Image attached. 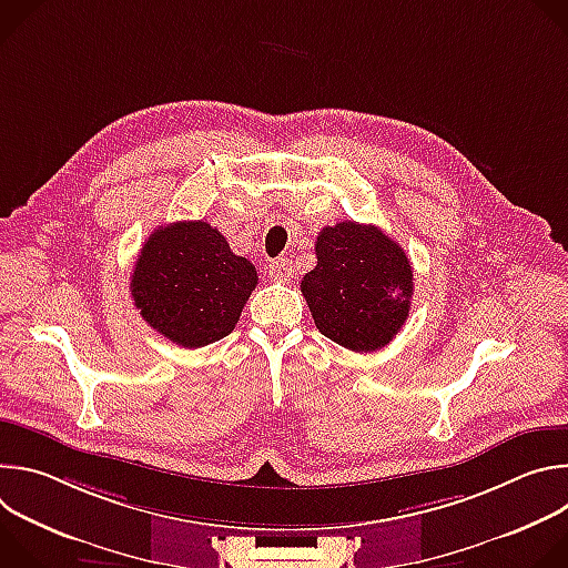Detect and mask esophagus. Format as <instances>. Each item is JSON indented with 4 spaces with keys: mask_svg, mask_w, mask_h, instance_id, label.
Listing matches in <instances>:
<instances>
[{
    "mask_svg": "<svg viewBox=\"0 0 568 568\" xmlns=\"http://www.w3.org/2000/svg\"><path fill=\"white\" fill-rule=\"evenodd\" d=\"M270 276L274 281H290L294 276V270H292V261L290 258H278L270 265Z\"/></svg>",
    "mask_w": 568,
    "mask_h": 568,
    "instance_id": "esophagus-1",
    "label": "esophagus"
}]
</instances>
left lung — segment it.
Wrapping results in <instances>:
<instances>
[{
  "label": "left lung",
  "mask_w": 568,
  "mask_h": 568,
  "mask_svg": "<svg viewBox=\"0 0 568 568\" xmlns=\"http://www.w3.org/2000/svg\"><path fill=\"white\" fill-rule=\"evenodd\" d=\"M316 267L301 281L323 337L355 353L384 348L409 316L412 263L373 224L339 222L316 235Z\"/></svg>",
  "instance_id": "left-lung-1"
}]
</instances>
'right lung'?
I'll list each match as a JSON object with an SVG mask.
<instances>
[{
	"label": "right lung",
	"instance_id": "add662e5",
	"mask_svg": "<svg viewBox=\"0 0 568 568\" xmlns=\"http://www.w3.org/2000/svg\"><path fill=\"white\" fill-rule=\"evenodd\" d=\"M256 285V267L235 256L226 237L202 220L154 229L130 278L143 321L184 348L231 335Z\"/></svg>",
	"mask_w": 568,
	"mask_h": 568
}]
</instances>
